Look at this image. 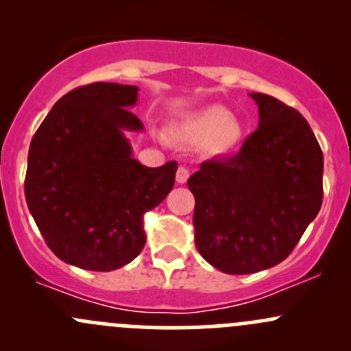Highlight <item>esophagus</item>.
I'll use <instances>...</instances> for the list:
<instances>
[{
    "label": "esophagus",
    "mask_w": 351,
    "mask_h": 351,
    "mask_svg": "<svg viewBox=\"0 0 351 351\" xmlns=\"http://www.w3.org/2000/svg\"><path fill=\"white\" fill-rule=\"evenodd\" d=\"M190 173L189 169L183 168V166H180L178 171H176V183H180V185H183V183H186V180H189Z\"/></svg>",
    "instance_id": "obj_1"
}]
</instances>
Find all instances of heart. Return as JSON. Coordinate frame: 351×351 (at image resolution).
<instances>
[{
    "label": "heart",
    "mask_w": 351,
    "mask_h": 351,
    "mask_svg": "<svg viewBox=\"0 0 351 351\" xmlns=\"http://www.w3.org/2000/svg\"><path fill=\"white\" fill-rule=\"evenodd\" d=\"M173 134L186 143H207L212 153L224 154L239 144L243 125L228 108L212 105L183 115L173 123Z\"/></svg>",
    "instance_id": "heart-1"
}]
</instances>
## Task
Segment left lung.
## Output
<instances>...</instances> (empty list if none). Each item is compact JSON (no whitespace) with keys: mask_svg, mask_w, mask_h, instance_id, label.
<instances>
[{"mask_svg":"<svg viewBox=\"0 0 351 351\" xmlns=\"http://www.w3.org/2000/svg\"><path fill=\"white\" fill-rule=\"evenodd\" d=\"M250 97L258 129L238 154L202 162L189 178L198 253L231 275L284 261L323 204V153L307 120L277 98Z\"/></svg>","mask_w":351,"mask_h":351,"instance_id":"8db88e82","label":"left lung"}]
</instances>
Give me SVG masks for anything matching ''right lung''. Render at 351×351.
<instances>
[{
  "mask_svg": "<svg viewBox=\"0 0 351 351\" xmlns=\"http://www.w3.org/2000/svg\"><path fill=\"white\" fill-rule=\"evenodd\" d=\"M139 88L93 83L66 93L35 132L25 198L54 254L91 271L130 263L146 244L144 214L175 185L176 161L147 168L127 132L144 125L130 108Z\"/></svg>",
  "mask_w": 351,
  "mask_h": 351,
  "instance_id": "add662e5",
  "label": "right lung"
}]
</instances>
